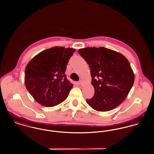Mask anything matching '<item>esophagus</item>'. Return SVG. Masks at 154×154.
I'll use <instances>...</instances> for the list:
<instances>
[{"mask_svg": "<svg viewBox=\"0 0 154 154\" xmlns=\"http://www.w3.org/2000/svg\"><path fill=\"white\" fill-rule=\"evenodd\" d=\"M79 84H80L81 86H82L84 85V82H83V81L82 80H80L79 81Z\"/></svg>", "mask_w": 154, "mask_h": 154, "instance_id": "1", "label": "esophagus"}]
</instances>
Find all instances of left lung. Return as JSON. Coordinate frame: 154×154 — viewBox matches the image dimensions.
<instances>
[{
    "mask_svg": "<svg viewBox=\"0 0 154 154\" xmlns=\"http://www.w3.org/2000/svg\"><path fill=\"white\" fill-rule=\"evenodd\" d=\"M88 63L95 94L87 103L94 110L108 111L118 106L128 95L134 74L128 60L119 52L100 47L79 49Z\"/></svg>",
    "mask_w": 154,
    "mask_h": 154,
    "instance_id": "left-lung-1",
    "label": "left lung"
}]
</instances>
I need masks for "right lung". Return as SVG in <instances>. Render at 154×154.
Instances as JSON below:
<instances>
[{
    "mask_svg": "<svg viewBox=\"0 0 154 154\" xmlns=\"http://www.w3.org/2000/svg\"><path fill=\"white\" fill-rule=\"evenodd\" d=\"M74 48L54 47L38 54L25 70V84L34 99L42 106L53 107L63 102L73 87L65 71Z\"/></svg>",
    "mask_w": 154,
    "mask_h": 154,
    "instance_id": "add662e5",
    "label": "right lung"
}]
</instances>
